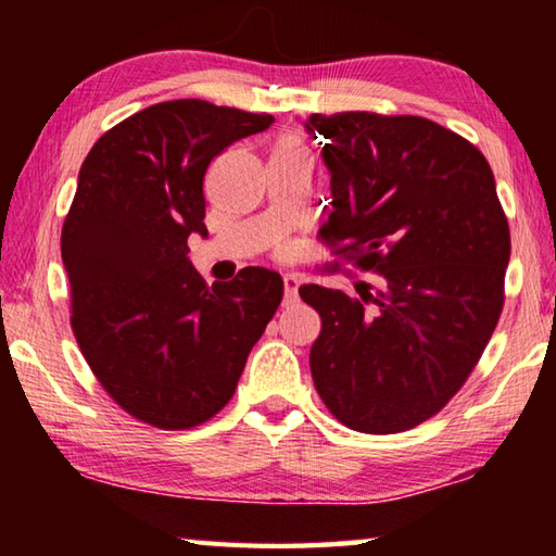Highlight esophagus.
Returning <instances> with one entry per match:
<instances>
[{
	"label": "esophagus",
	"mask_w": 556,
	"mask_h": 556,
	"mask_svg": "<svg viewBox=\"0 0 556 556\" xmlns=\"http://www.w3.org/2000/svg\"><path fill=\"white\" fill-rule=\"evenodd\" d=\"M299 299V279L296 277H285V306L294 304Z\"/></svg>",
	"instance_id": "esophagus-1"
}]
</instances>
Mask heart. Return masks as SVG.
Masks as SVG:
<instances>
[{
	"mask_svg": "<svg viewBox=\"0 0 556 556\" xmlns=\"http://www.w3.org/2000/svg\"><path fill=\"white\" fill-rule=\"evenodd\" d=\"M289 154H291V152H289Z\"/></svg>",
	"mask_w": 556,
	"mask_h": 556,
	"instance_id": "obj_1",
	"label": "heart"
}]
</instances>
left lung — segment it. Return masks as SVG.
Listing matches in <instances>:
<instances>
[{"label": "left lung", "mask_w": 556, "mask_h": 556, "mask_svg": "<svg viewBox=\"0 0 556 556\" xmlns=\"http://www.w3.org/2000/svg\"><path fill=\"white\" fill-rule=\"evenodd\" d=\"M326 139L331 213L318 230L353 267L355 291L304 285L321 316L312 375L328 412L363 434L421 425L464 388L505 301L510 228L485 156L414 115L336 112Z\"/></svg>", "instance_id": "obj_1"}]
</instances>
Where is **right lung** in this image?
Returning a JSON list of instances; mask_svg holds the SVG:
<instances>
[{"label":"right lung","instance_id":"obj_1","mask_svg":"<svg viewBox=\"0 0 556 556\" xmlns=\"http://www.w3.org/2000/svg\"><path fill=\"white\" fill-rule=\"evenodd\" d=\"M271 122L205 100L159 102L108 129L80 166L61 232L71 326L98 382L147 425L215 417L285 294L271 269L208 287L188 260V235H208L211 162Z\"/></svg>","mask_w":556,"mask_h":556}]
</instances>
